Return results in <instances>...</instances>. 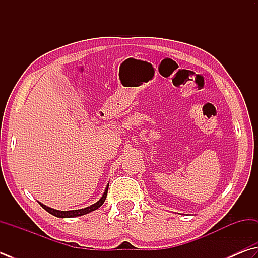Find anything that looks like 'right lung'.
Masks as SVG:
<instances>
[{
    "instance_id": "1",
    "label": "right lung",
    "mask_w": 258,
    "mask_h": 258,
    "mask_svg": "<svg viewBox=\"0 0 258 258\" xmlns=\"http://www.w3.org/2000/svg\"><path fill=\"white\" fill-rule=\"evenodd\" d=\"M108 188H109V184L106 185L105 189H104V193L102 194V197L100 198V200L98 202H95L94 205H92L90 207H86L84 209H79V210H70V211H60V210H56V209H52L47 207L45 205H42L41 202H39V205H40L43 209L47 212H49L50 215L55 216L57 218H74V217H80V216H84L87 215V213H90L92 211L96 210V209H99L102 205H103L104 201H105V198H106V194H108Z\"/></svg>"
}]
</instances>
